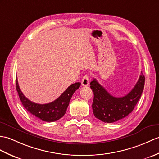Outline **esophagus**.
<instances>
[{"label":"esophagus","mask_w":159,"mask_h":159,"mask_svg":"<svg viewBox=\"0 0 159 159\" xmlns=\"http://www.w3.org/2000/svg\"><path fill=\"white\" fill-rule=\"evenodd\" d=\"M89 76H84L81 81V83H82V85L84 87H87L89 85Z\"/></svg>","instance_id":"esophagus-1"}]
</instances>
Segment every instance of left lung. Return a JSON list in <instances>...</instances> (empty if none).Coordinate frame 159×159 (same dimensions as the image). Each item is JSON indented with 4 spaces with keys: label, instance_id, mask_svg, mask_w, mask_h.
Wrapping results in <instances>:
<instances>
[{
    "label": "left lung",
    "instance_id": "obj_1",
    "mask_svg": "<svg viewBox=\"0 0 159 159\" xmlns=\"http://www.w3.org/2000/svg\"><path fill=\"white\" fill-rule=\"evenodd\" d=\"M145 77L142 73L135 87L127 95L116 98L93 79L90 87L94 94L92 108L94 116L104 123H111L124 119L131 113L141 97Z\"/></svg>",
    "mask_w": 159,
    "mask_h": 159
}]
</instances>
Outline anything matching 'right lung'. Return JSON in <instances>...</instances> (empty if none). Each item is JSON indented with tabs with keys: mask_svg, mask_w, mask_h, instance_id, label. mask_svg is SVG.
Wrapping results in <instances>:
<instances>
[{
	"mask_svg": "<svg viewBox=\"0 0 159 159\" xmlns=\"http://www.w3.org/2000/svg\"><path fill=\"white\" fill-rule=\"evenodd\" d=\"M16 84L17 91L24 108L32 116L46 122L56 121L64 115L72 95L80 86V83H74L53 102L49 104H39L31 102L24 96L20 90L17 79Z\"/></svg>",
	"mask_w": 159,
	"mask_h": 159,
	"instance_id": "add662e5",
	"label": "right lung"
}]
</instances>
